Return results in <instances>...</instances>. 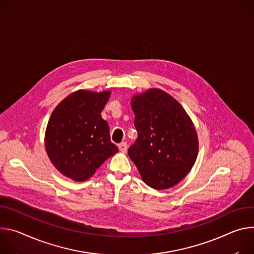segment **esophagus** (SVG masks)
Wrapping results in <instances>:
<instances>
[{
    "mask_svg": "<svg viewBox=\"0 0 254 254\" xmlns=\"http://www.w3.org/2000/svg\"><path fill=\"white\" fill-rule=\"evenodd\" d=\"M118 147H119V149H120V151L121 152H123V153H125L126 151H127V143L126 142H122V143H120L119 145H118Z\"/></svg>",
    "mask_w": 254,
    "mask_h": 254,
    "instance_id": "34e87169",
    "label": "esophagus"
}]
</instances>
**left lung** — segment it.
Listing matches in <instances>:
<instances>
[{
	"mask_svg": "<svg viewBox=\"0 0 254 254\" xmlns=\"http://www.w3.org/2000/svg\"><path fill=\"white\" fill-rule=\"evenodd\" d=\"M138 137L128 149L143 182L165 190L190 171L199 151L198 135L182 105L159 89L132 97Z\"/></svg>",
	"mask_w": 254,
	"mask_h": 254,
	"instance_id": "left-lung-1",
	"label": "left lung"
}]
</instances>
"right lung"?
I'll return each instance as SVG.
<instances>
[{
    "mask_svg": "<svg viewBox=\"0 0 254 254\" xmlns=\"http://www.w3.org/2000/svg\"><path fill=\"white\" fill-rule=\"evenodd\" d=\"M111 93L78 90L56 107L45 132V149L62 175L75 181L89 180L118 147L101 112Z\"/></svg>",
    "mask_w": 254,
    "mask_h": 254,
    "instance_id": "add662e5",
    "label": "right lung"
}]
</instances>
